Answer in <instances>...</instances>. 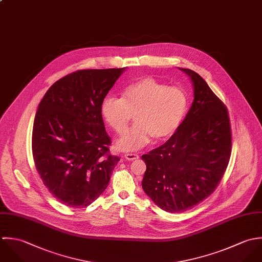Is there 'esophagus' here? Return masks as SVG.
<instances>
[{
	"instance_id": "34e87169",
	"label": "esophagus",
	"mask_w": 262,
	"mask_h": 262,
	"mask_svg": "<svg viewBox=\"0 0 262 262\" xmlns=\"http://www.w3.org/2000/svg\"><path fill=\"white\" fill-rule=\"evenodd\" d=\"M124 158L128 161H135V160H138L140 156L138 154H132V153H128V154H125Z\"/></svg>"
}]
</instances>
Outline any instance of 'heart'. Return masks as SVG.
Masks as SVG:
<instances>
[{
	"label": "heart",
	"instance_id": "heart-1",
	"mask_svg": "<svg viewBox=\"0 0 262 262\" xmlns=\"http://www.w3.org/2000/svg\"><path fill=\"white\" fill-rule=\"evenodd\" d=\"M188 109L187 93L180 87L168 86L153 77H144L128 85L122 98L105 97L100 113L106 124L123 135L134 117L136 126L116 142V148L134 152L152 140L162 142L181 125Z\"/></svg>",
	"mask_w": 262,
	"mask_h": 262
}]
</instances>
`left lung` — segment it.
<instances>
[{"label": "left lung", "mask_w": 262, "mask_h": 262, "mask_svg": "<svg viewBox=\"0 0 262 262\" xmlns=\"http://www.w3.org/2000/svg\"><path fill=\"white\" fill-rule=\"evenodd\" d=\"M192 82L194 99L184 120L162 146L142 156V186L160 209L181 212L210 195L227 169L232 134L228 110L195 72L179 68Z\"/></svg>", "instance_id": "1"}]
</instances>
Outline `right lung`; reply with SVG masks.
Here are the masks:
<instances>
[{
	"label": "right lung",
	"instance_id": "1",
	"mask_svg": "<svg viewBox=\"0 0 262 262\" xmlns=\"http://www.w3.org/2000/svg\"><path fill=\"white\" fill-rule=\"evenodd\" d=\"M125 68L80 70L56 81L38 105L32 130L36 170L53 196L86 208L108 186L120 160L109 154L100 105Z\"/></svg>",
	"mask_w": 262,
	"mask_h": 262
}]
</instances>
